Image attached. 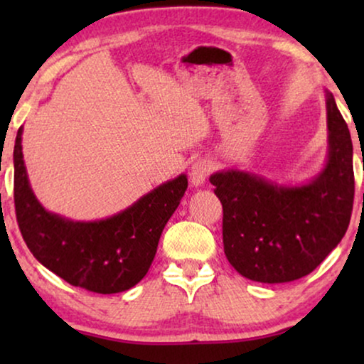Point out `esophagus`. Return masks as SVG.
<instances>
[{
  "label": "esophagus",
  "instance_id": "esophagus-1",
  "mask_svg": "<svg viewBox=\"0 0 364 364\" xmlns=\"http://www.w3.org/2000/svg\"><path fill=\"white\" fill-rule=\"evenodd\" d=\"M212 171L210 162L205 161V159H200L191 167V173H188V178H191V183L193 187H200L205 183L208 173Z\"/></svg>",
  "mask_w": 364,
  "mask_h": 364
}]
</instances>
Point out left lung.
I'll return each mask as SVG.
<instances>
[{"instance_id":"1","label":"left lung","mask_w":364,"mask_h":364,"mask_svg":"<svg viewBox=\"0 0 364 364\" xmlns=\"http://www.w3.org/2000/svg\"><path fill=\"white\" fill-rule=\"evenodd\" d=\"M328 159L301 186H278L228 168L210 176L223 208V250L248 280L287 283L308 275L336 248L350 225L353 144L335 97L325 91Z\"/></svg>"}]
</instances>
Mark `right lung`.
Segmentation results:
<instances>
[{"label": "right lung", "instance_id": "1", "mask_svg": "<svg viewBox=\"0 0 364 364\" xmlns=\"http://www.w3.org/2000/svg\"><path fill=\"white\" fill-rule=\"evenodd\" d=\"M19 127L14 142V207L34 258L74 287L111 295L146 277L164 227L187 191V176L161 183L126 210L94 222L48 212L29 186Z\"/></svg>", "mask_w": 364, "mask_h": 364}]
</instances>
